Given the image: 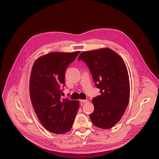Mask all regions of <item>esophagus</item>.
Listing matches in <instances>:
<instances>
[{"instance_id": "obj_1", "label": "esophagus", "mask_w": 159, "mask_h": 159, "mask_svg": "<svg viewBox=\"0 0 159 159\" xmlns=\"http://www.w3.org/2000/svg\"><path fill=\"white\" fill-rule=\"evenodd\" d=\"M80 102L82 103H87L89 102V101L87 99H85V100H80Z\"/></svg>"}]
</instances>
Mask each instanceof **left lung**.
I'll list each match as a JSON object with an SVG mask.
<instances>
[{"instance_id": "8db88e82", "label": "left lung", "mask_w": 159, "mask_h": 159, "mask_svg": "<svg viewBox=\"0 0 159 159\" xmlns=\"http://www.w3.org/2000/svg\"><path fill=\"white\" fill-rule=\"evenodd\" d=\"M89 68L100 95L94 97L92 124L103 129L113 127L120 120L128 106L130 83L127 69L121 57L109 48L82 52L78 60Z\"/></svg>"}]
</instances>
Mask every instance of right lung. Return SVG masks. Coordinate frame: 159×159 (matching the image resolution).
I'll use <instances>...</instances> for the list:
<instances>
[{
  "label": "right lung",
  "mask_w": 159,
  "mask_h": 159,
  "mask_svg": "<svg viewBox=\"0 0 159 159\" xmlns=\"http://www.w3.org/2000/svg\"><path fill=\"white\" fill-rule=\"evenodd\" d=\"M80 52H51L33 65L29 83L33 108L43 127L54 134L69 131L80 107L78 101L62 99L68 66Z\"/></svg>",
  "instance_id": "add662e5"
}]
</instances>
